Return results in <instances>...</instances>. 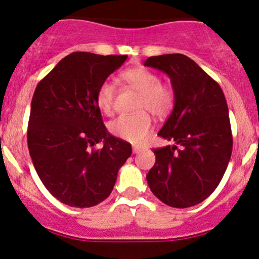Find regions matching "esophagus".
Here are the masks:
<instances>
[{"label":"esophagus","mask_w":259,"mask_h":259,"mask_svg":"<svg viewBox=\"0 0 259 259\" xmlns=\"http://www.w3.org/2000/svg\"><path fill=\"white\" fill-rule=\"evenodd\" d=\"M142 150H144V147L139 146V145H134L133 146V153H139V152H141Z\"/></svg>","instance_id":"34e87169"}]
</instances>
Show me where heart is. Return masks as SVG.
Masks as SVG:
<instances>
[{"label":"heart","instance_id":"1","mask_svg":"<svg viewBox=\"0 0 259 259\" xmlns=\"http://www.w3.org/2000/svg\"><path fill=\"white\" fill-rule=\"evenodd\" d=\"M121 79L140 94L135 105L138 113L115 118L109 123L108 129L115 138L139 144L147 138L153 126L152 118L147 112L159 118L168 115L174 108L175 92L171 86L162 84L156 73L141 65L124 70ZM115 94V85L109 80L103 81L97 90V107L107 115L112 114L114 109Z\"/></svg>","mask_w":259,"mask_h":259}]
</instances>
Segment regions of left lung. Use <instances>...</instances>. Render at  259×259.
<instances>
[{"instance_id": "8db88e82", "label": "left lung", "mask_w": 259, "mask_h": 259, "mask_svg": "<svg viewBox=\"0 0 259 259\" xmlns=\"http://www.w3.org/2000/svg\"><path fill=\"white\" fill-rule=\"evenodd\" d=\"M145 65L168 74L175 92L173 112L158 133L174 145L153 150L148 186L168 206H195L217 189L230 160L227 100L218 82L187 56H154Z\"/></svg>"}]
</instances>
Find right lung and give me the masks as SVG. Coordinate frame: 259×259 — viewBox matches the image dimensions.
<instances>
[{"instance_id": "right-lung-1", "label": "right lung", "mask_w": 259, "mask_h": 259, "mask_svg": "<svg viewBox=\"0 0 259 259\" xmlns=\"http://www.w3.org/2000/svg\"><path fill=\"white\" fill-rule=\"evenodd\" d=\"M127 56L73 52L38 82L28 147L42 184L62 203L88 208L111 195L132 145L107 132L96 103L100 85ZM102 142L104 146L95 149Z\"/></svg>"}]
</instances>
